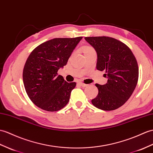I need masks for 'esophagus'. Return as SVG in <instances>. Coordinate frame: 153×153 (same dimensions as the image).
Wrapping results in <instances>:
<instances>
[{"mask_svg": "<svg viewBox=\"0 0 153 153\" xmlns=\"http://www.w3.org/2000/svg\"><path fill=\"white\" fill-rule=\"evenodd\" d=\"M79 85H80V86L83 87H87V85H88L85 84V83H82V82H79Z\"/></svg>", "mask_w": 153, "mask_h": 153, "instance_id": "obj_1", "label": "esophagus"}]
</instances>
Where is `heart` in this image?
Segmentation results:
<instances>
[{
	"instance_id": "obj_1",
	"label": "heart",
	"mask_w": 153,
	"mask_h": 153,
	"mask_svg": "<svg viewBox=\"0 0 153 153\" xmlns=\"http://www.w3.org/2000/svg\"><path fill=\"white\" fill-rule=\"evenodd\" d=\"M83 51L84 53V54L85 55V54H87V53L94 51V49L91 47V46L85 45L83 48Z\"/></svg>"
}]
</instances>
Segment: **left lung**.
<instances>
[{"mask_svg":"<svg viewBox=\"0 0 153 153\" xmlns=\"http://www.w3.org/2000/svg\"><path fill=\"white\" fill-rule=\"evenodd\" d=\"M97 54V69L105 72V85L96 84L97 97L92 104L104 111H111L128 100L136 87L139 76L137 63L130 48L115 38L106 36L85 37Z\"/></svg>","mask_w":153,"mask_h":153,"instance_id":"left-lung-1","label":"left lung"}]
</instances>
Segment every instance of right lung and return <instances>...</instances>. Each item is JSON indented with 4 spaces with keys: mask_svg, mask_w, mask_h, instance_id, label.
I'll list each match as a JSON object with an SVG mask.
<instances>
[{
    "mask_svg": "<svg viewBox=\"0 0 153 153\" xmlns=\"http://www.w3.org/2000/svg\"><path fill=\"white\" fill-rule=\"evenodd\" d=\"M83 37L54 38L38 45L25 65L23 80L27 94L34 104L48 111H56L68 104L75 82L68 83L58 70L66 65Z\"/></svg>",
    "mask_w": 153,
    "mask_h": 153,
    "instance_id": "obj_1",
    "label": "right lung"
}]
</instances>
